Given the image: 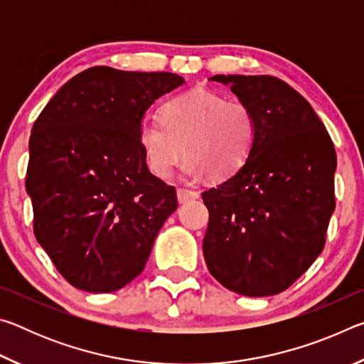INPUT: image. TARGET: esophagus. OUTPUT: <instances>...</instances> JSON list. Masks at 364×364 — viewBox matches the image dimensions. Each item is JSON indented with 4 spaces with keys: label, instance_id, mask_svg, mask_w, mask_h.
I'll return each instance as SVG.
<instances>
[{
    "label": "esophagus",
    "instance_id": "obj_1",
    "mask_svg": "<svg viewBox=\"0 0 364 364\" xmlns=\"http://www.w3.org/2000/svg\"><path fill=\"white\" fill-rule=\"evenodd\" d=\"M176 196H178V200H180V204H186L189 200H194L199 197V193L193 189H184V188H178L176 191Z\"/></svg>",
    "mask_w": 364,
    "mask_h": 364
}]
</instances>
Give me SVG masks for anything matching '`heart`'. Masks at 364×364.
Wrapping results in <instances>:
<instances>
[{
    "label": "heart",
    "instance_id": "b5f03b06",
    "mask_svg": "<svg viewBox=\"0 0 364 364\" xmlns=\"http://www.w3.org/2000/svg\"><path fill=\"white\" fill-rule=\"evenodd\" d=\"M138 139L147 167L159 178H168L184 154L188 178L207 173L212 180H226L254 151L257 117L241 100L194 88L165 104L160 119L146 117Z\"/></svg>",
    "mask_w": 364,
    "mask_h": 364
}]
</instances>
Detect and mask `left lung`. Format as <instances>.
<instances>
[{
	"mask_svg": "<svg viewBox=\"0 0 364 364\" xmlns=\"http://www.w3.org/2000/svg\"><path fill=\"white\" fill-rule=\"evenodd\" d=\"M257 117L244 167L202 194L210 274L230 291L267 297L291 287L321 254L336 208V149L304 96L271 75H215Z\"/></svg>",
	"mask_w": 364,
	"mask_h": 364,
	"instance_id": "left-lung-1",
	"label": "left lung"
}]
</instances>
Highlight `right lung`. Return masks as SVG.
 <instances>
[{
	"mask_svg": "<svg viewBox=\"0 0 364 364\" xmlns=\"http://www.w3.org/2000/svg\"><path fill=\"white\" fill-rule=\"evenodd\" d=\"M170 72L97 65L70 78L35 120L26 188L33 232L73 287L114 292L144 269L176 191L147 168L138 128Z\"/></svg>",
	"mask_w": 364,
	"mask_h": 364,
	"instance_id": "obj_1",
	"label": "right lung"
}]
</instances>
